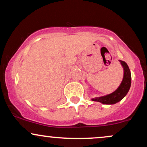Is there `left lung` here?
<instances>
[{
    "label": "left lung",
    "mask_w": 147,
    "mask_h": 147,
    "mask_svg": "<svg viewBox=\"0 0 147 147\" xmlns=\"http://www.w3.org/2000/svg\"><path fill=\"white\" fill-rule=\"evenodd\" d=\"M119 61L124 68V77L120 86L111 94L100 97H95L92 99V101L101 102L104 104H114L122 100L129 92L131 84V71L126 62L121 60H119Z\"/></svg>",
    "instance_id": "1"
}]
</instances>
